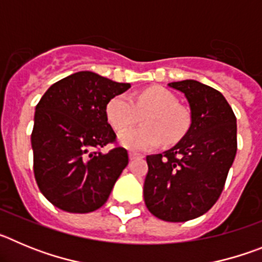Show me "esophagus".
I'll return each instance as SVG.
<instances>
[{
	"label": "esophagus",
	"mask_w": 262,
	"mask_h": 262,
	"mask_svg": "<svg viewBox=\"0 0 262 262\" xmlns=\"http://www.w3.org/2000/svg\"><path fill=\"white\" fill-rule=\"evenodd\" d=\"M140 157H143V156H142V155L134 154V152H131V154H129V160H135V159H140Z\"/></svg>",
	"instance_id": "34e87169"
}]
</instances>
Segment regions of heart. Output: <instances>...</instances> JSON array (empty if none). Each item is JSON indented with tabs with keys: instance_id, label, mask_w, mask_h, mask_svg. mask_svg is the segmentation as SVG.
<instances>
[{
	"instance_id": "1",
	"label": "heart",
	"mask_w": 262,
	"mask_h": 262,
	"mask_svg": "<svg viewBox=\"0 0 262 262\" xmlns=\"http://www.w3.org/2000/svg\"><path fill=\"white\" fill-rule=\"evenodd\" d=\"M143 115L140 127L127 128L119 134V143L129 151L145 152L155 149L161 140L170 144L177 142L189 127V114L172 92L163 86H152L129 98L119 94L108 101L106 117L115 131L126 128Z\"/></svg>"
}]
</instances>
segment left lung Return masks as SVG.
Masks as SVG:
<instances>
[{"label":"left lung","mask_w":262,"mask_h":262,"mask_svg":"<svg viewBox=\"0 0 262 262\" xmlns=\"http://www.w3.org/2000/svg\"><path fill=\"white\" fill-rule=\"evenodd\" d=\"M190 106L184 138L164 154L147 156L144 202L165 222H187L209 211L224 189L237 151L236 117L221 92L195 80L170 82Z\"/></svg>","instance_id":"1"}]
</instances>
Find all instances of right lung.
<instances>
[{
	"label": "right lung",
	"instance_id": "1",
	"mask_svg": "<svg viewBox=\"0 0 262 262\" xmlns=\"http://www.w3.org/2000/svg\"><path fill=\"white\" fill-rule=\"evenodd\" d=\"M128 88L77 72L55 82L36 105L34 174L41 194L62 211L86 214L102 207L128 164L106 117L108 101ZM110 142L116 147L102 154L100 148Z\"/></svg>",
	"mask_w": 262,
	"mask_h": 262
}]
</instances>
